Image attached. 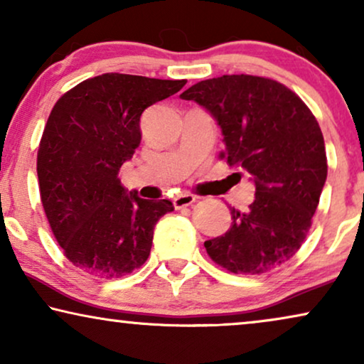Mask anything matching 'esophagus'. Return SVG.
Segmentation results:
<instances>
[{
  "label": "esophagus",
  "mask_w": 364,
  "mask_h": 364,
  "mask_svg": "<svg viewBox=\"0 0 364 364\" xmlns=\"http://www.w3.org/2000/svg\"><path fill=\"white\" fill-rule=\"evenodd\" d=\"M196 200H197V197L192 196V193H181V196H177L176 198H173V207L176 208L188 207V205H192Z\"/></svg>",
  "instance_id": "esophagus-1"
}]
</instances>
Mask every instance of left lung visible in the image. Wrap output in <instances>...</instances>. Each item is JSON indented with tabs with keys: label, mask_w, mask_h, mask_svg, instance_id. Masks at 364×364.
Instances as JSON below:
<instances>
[{
	"label": "left lung",
	"mask_w": 364,
	"mask_h": 364,
	"mask_svg": "<svg viewBox=\"0 0 364 364\" xmlns=\"http://www.w3.org/2000/svg\"><path fill=\"white\" fill-rule=\"evenodd\" d=\"M181 97L215 117L225 142L220 159L255 183L248 210L230 208V230L203 243L208 257L242 275L280 267L305 242L326 181L325 141L315 116L291 89L250 74L200 81Z\"/></svg>",
	"instance_id": "8db88e82"
}]
</instances>
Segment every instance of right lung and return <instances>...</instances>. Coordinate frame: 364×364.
Listing matches in <instances>:
<instances>
[{
    "label": "right lung",
    "mask_w": 364,
    "mask_h": 364,
    "mask_svg": "<svg viewBox=\"0 0 364 364\" xmlns=\"http://www.w3.org/2000/svg\"><path fill=\"white\" fill-rule=\"evenodd\" d=\"M186 79L106 73L54 104L38 149L39 193L49 227L74 267L101 278L141 268L171 200L127 193L119 171L141 144V116Z\"/></svg>",
    "instance_id": "right-lung-1"
}]
</instances>
